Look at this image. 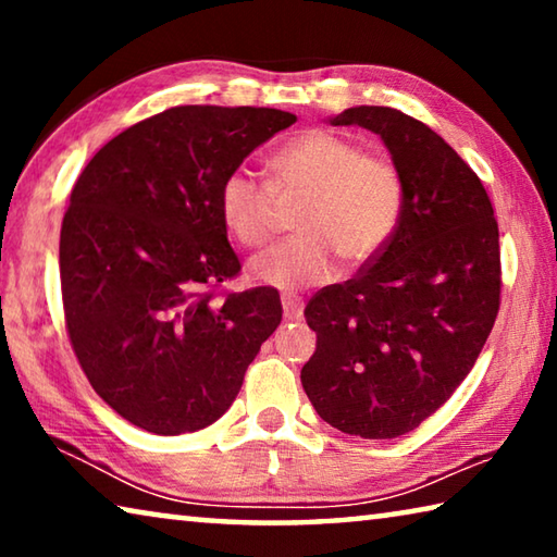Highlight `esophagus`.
<instances>
[{
  "label": "esophagus",
  "instance_id": "esophagus-1",
  "mask_svg": "<svg viewBox=\"0 0 557 557\" xmlns=\"http://www.w3.org/2000/svg\"><path fill=\"white\" fill-rule=\"evenodd\" d=\"M282 309H285L287 319H299L301 312H305V301L297 295H282Z\"/></svg>",
  "mask_w": 557,
  "mask_h": 557
}]
</instances>
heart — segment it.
<instances>
[{"instance_id":"1","label":"heart","mask_w":557,"mask_h":557,"mask_svg":"<svg viewBox=\"0 0 557 557\" xmlns=\"http://www.w3.org/2000/svg\"><path fill=\"white\" fill-rule=\"evenodd\" d=\"M272 184L245 166L223 176L219 211L243 245H260L272 231L275 196H297V233L248 262V275L277 289L326 282L336 256L351 265L373 258L393 238L403 215V182L391 162L329 129H307L270 157Z\"/></svg>"}]
</instances>
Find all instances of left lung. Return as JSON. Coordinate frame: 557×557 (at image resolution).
Returning a JSON list of instances; mask_svg holds the SVG:
<instances>
[{
	"instance_id": "left-lung-1",
	"label": "left lung",
	"mask_w": 557,
	"mask_h": 557,
	"mask_svg": "<svg viewBox=\"0 0 557 557\" xmlns=\"http://www.w3.org/2000/svg\"><path fill=\"white\" fill-rule=\"evenodd\" d=\"M329 122L381 137L405 201L393 238L369 265L307 305L317 351L299 379L332 428L393 440L449 400L492 334L498 225L479 176L420 120L358 106Z\"/></svg>"
}]
</instances>
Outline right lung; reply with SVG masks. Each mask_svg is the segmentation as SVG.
<instances>
[{"instance_id": "1", "label": "right lung", "mask_w": 557, "mask_h": 557, "mask_svg": "<svg viewBox=\"0 0 557 557\" xmlns=\"http://www.w3.org/2000/svg\"><path fill=\"white\" fill-rule=\"evenodd\" d=\"M295 122L272 108H169L110 139L75 182L59 256L65 326L92 388L132 425H211L277 329L275 289L211 301L206 287L240 270L223 176Z\"/></svg>"}]
</instances>
